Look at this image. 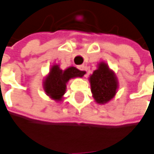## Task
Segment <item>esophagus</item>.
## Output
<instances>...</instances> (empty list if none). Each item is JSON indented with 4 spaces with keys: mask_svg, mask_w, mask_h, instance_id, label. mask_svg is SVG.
Wrapping results in <instances>:
<instances>
[{
    "mask_svg": "<svg viewBox=\"0 0 154 154\" xmlns=\"http://www.w3.org/2000/svg\"><path fill=\"white\" fill-rule=\"evenodd\" d=\"M77 68H78V69H79L80 71L85 72V75H84V76H86V75H87V71H88L87 66H85L82 65V66H77Z\"/></svg>",
    "mask_w": 154,
    "mask_h": 154,
    "instance_id": "1",
    "label": "esophagus"
}]
</instances>
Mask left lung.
Here are the masks:
<instances>
[{
	"instance_id": "obj_1",
	"label": "left lung",
	"mask_w": 154,
	"mask_h": 154,
	"mask_svg": "<svg viewBox=\"0 0 154 154\" xmlns=\"http://www.w3.org/2000/svg\"><path fill=\"white\" fill-rule=\"evenodd\" d=\"M94 101L105 105L115 97L119 89V80L115 72L105 61L98 63L97 69L88 77Z\"/></svg>"
}]
</instances>
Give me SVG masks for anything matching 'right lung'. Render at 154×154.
<instances>
[{
    "label": "right lung",
    "instance_id": "add662e5",
    "mask_svg": "<svg viewBox=\"0 0 154 154\" xmlns=\"http://www.w3.org/2000/svg\"><path fill=\"white\" fill-rule=\"evenodd\" d=\"M85 72L78 70L74 66H69L62 70L59 64H53L49 72L43 78L42 88L46 94L55 102L63 101L64 94L66 91L68 82L77 77H82Z\"/></svg>",
    "mask_w": 154,
    "mask_h": 154
}]
</instances>
